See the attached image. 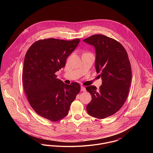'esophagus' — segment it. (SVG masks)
<instances>
[{"label": "esophagus", "mask_w": 153, "mask_h": 153, "mask_svg": "<svg viewBox=\"0 0 153 153\" xmlns=\"http://www.w3.org/2000/svg\"><path fill=\"white\" fill-rule=\"evenodd\" d=\"M86 91V88L84 87H83V86H81V91H82V92H84V91Z\"/></svg>", "instance_id": "34e87169"}]
</instances>
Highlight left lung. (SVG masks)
Returning <instances> with one entry per match:
<instances>
[{
    "mask_svg": "<svg viewBox=\"0 0 153 153\" xmlns=\"http://www.w3.org/2000/svg\"><path fill=\"white\" fill-rule=\"evenodd\" d=\"M83 41L95 48V68L102 80L98 90L94 85L86 88L92 96L87 111L102 119L115 114L126 102L131 85V65L123 46L111 38L96 34Z\"/></svg>",
    "mask_w": 153,
    "mask_h": 153,
    "instance_id": "left-lung-1",
    "label": "left lung"
}]
</instances>
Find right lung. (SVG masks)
Returning a JSON list of instances; mask_svg holds the SVG:
<instances>
[{
  "label": "right lung",
  "mask_w": 153,
  "mask_h": 153,
  "mask_svg": "<svg viewBox=\"0 0 153 153\" xmlns=\"http://www.w3.org/2000/svg\"><path fill=\"white\" fill-rule=\"evenodd\" d=\"M48 38L38 41L27 51L23 62V84L31 107L52 122L67 116L80 91V84H65L55 74L65 66L68 57L80 42Z\"/></svg>",
  "instance_id": "add662e5"
}]
</instances>
